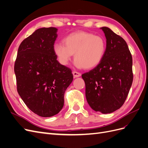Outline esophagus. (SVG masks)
<instances>
[{"instance_id":"esophagus-1","label":"esophagus","mask_w":148,"mask_h":148,"mask_svg":"<svg viewBox=\"0 0 148 148\" xmlns=\"http://www.w3.org/2000/svg\"><path fill=\"white\" fill-rule=\"evenodd\" d=\"M72 73H73V78H74L79 77L80 76H81V73H78V72H77V71H73Z\"/></svg>"}]
</instances>
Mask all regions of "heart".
Wrapping results in <instances>:
<instances>
[{"label":"heart","mask_w":148,"mask_h":148,"mask_svg":"<svg viewBox=\"0 0 148 148\" xmlns=\"http://www.w3.org/2000/svg\"><path fill=\"white\" fill-rule=\"evenodd\" d=\"M106 49L104 38L83 31L69 34L64 38L63 43L53 46V53L60 64L66 65L74 53V65L86 69L95 68L101 63Z\"/></svg>","instance_id":"obj_1"}]
</instances>
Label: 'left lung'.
<instances>
[{"mask_svg":"<svg viewBox=\"0 0 148 148\" xmlns=\"http://www.w3.org/2000/svg\"><path fill=\"white\" fill-rule=\"evenodd\" d=\"M106 38L105 55L95 69L82 75L88 104L96 112L110 114L120 109L133 82L132 57L127 42L109 28H101Z\"/></svg>","mask_w":148,"mask_h":148,"instance_id":"left-lung-1","label":"left lung"}]
</instances>
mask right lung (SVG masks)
Listing matches in <instances>:
<instances>
[{"label":"right lung","mask_w":148,"mask_h":148,"mask_svg":"<svg viewBox=\"0 0 148 148\" xmlns=\"http://www.w3.org/2000/svg\"><path fill=\"white\" fill-rule=\"evenodd\" d=\"M57 30H36L20 44L15 63L18 92L28 108L42 117H52L63 108L65 92L73 79L53 51Z\"/></svg>","instance_id":"obj_1"}]
</instances>
